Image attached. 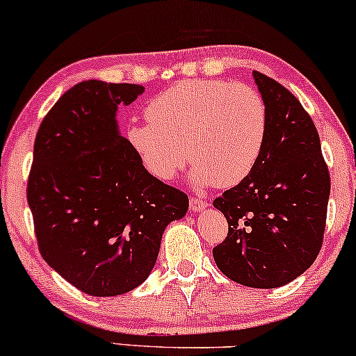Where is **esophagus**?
I'll use <instances>...</instances> for the list:
<instances>
[{
  "instance_id": "34e87169",
  "label": "esophagus",
  "mask_w": 356,
  "mask_h": 356,
  "mask_svg": "<svg viewBox=\"0 0 356 356\" xmlns=\"http://www.w3.org/2000/svg\"><path fill=\"white\" fill-rule=\"evenodd\" d=\"M189 207H191V211H202V209H206L207 207V201H204V200H201V197H195V196H191V200H189Z\"/></svg>"
}]
</instances>
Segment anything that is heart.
Returning <instances> with one entry per match:
<instances>
[{"label":"heart","mask_w":356,"mask_h":356,"mask_svg":"<svg viewBox=\"0 0 356 356\" xmlns=\"http://www.w3.org/2000/svg\"><path fill=\"white\" fill-rule=\"evenodd\" d=\"M149 122L129 129L147 172L168 181L188 163L202 184L229 188L257 167L268 140V108L255 88L227 80H186L147 104Z\"/></svg>","instance_id":"1"}]
</instances>
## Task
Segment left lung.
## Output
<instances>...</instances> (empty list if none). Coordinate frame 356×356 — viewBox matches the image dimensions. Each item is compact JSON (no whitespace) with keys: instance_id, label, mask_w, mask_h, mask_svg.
Masks as SVG:
<instances>
[{"instance_id":"1","label":"left lung","mask_w":356,"mask_h":356,"mask_svg":"<svg viewBox=\"0 0 356 356\" xmlns=\"http://www.w3.org/2000/svg\"><path fill=\"white\" fill-rule=\"evenodd\" d=\"M253 78L268 108V140L253 172L212 202L229 224L212 255L235 283L268 289L298 278L319 255L330 173L296 96L260 72Z\"/></svg>"}]
</instances>
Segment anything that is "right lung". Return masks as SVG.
Segmentation results:
<instances>
[{
    "label": "right lung",
    "instance_id": "obj_1",
    "mask_svg": "<svg viewBox=\"0 0 356 356\" xmlns=\"http://www.w3.org/2000/svg\"><path fill=\"white\" fill-rule=\"evenodd\" d=\"M144 86L81 81L40 122L27 178L40 255L90 296H119L144 283L161 234L188 211L181 189L147 172L118 131L116 109Z\"/></svg>",
    "mask_w": 356,
    "mask_h": 356
}]
</instances>
